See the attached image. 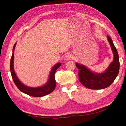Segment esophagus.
<instances>
[{"label":"esophagus","mask_w":126,"mask_h":126,"mask_svg":"<svg viewBox=\"0 0 126 126\" xmlns=\"http://www.w3.org/2000/svg\"><path fill=\"white\" fill-rule=\"evenodd\" d=\"M72 58V55L71 54H69V53H67V54L65 55L64 56L65 61H67L68 60H69V59H71Z\"/></svg>","instance_id":"1"}]
</instances>
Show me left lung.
<instances>
[{
	"label": "left lung",
	"mask_w": 126,
	"mask_h": 126,
	"mask_svg": "<svg viewBox=\"0 0 126 126\" xmlns=\"http://www.w3.org/2000/svg\"><path fill=\"white\" fill-rule=\"evenodd\" d=\"M113 53V60L105 71L98 73L91 71L86 66L76 63L79 69V80L84 87L91 89H102L107 88L118 76L119 70V60L118 52L110 36H107Z\"/></svg>",
	"instance_id": "1"
}]
</instances>
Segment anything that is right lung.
<instances>
[{
    "mask_svg": "<svg viewBox=\"0 0 126 126\" xmlns=\"http://www.w3.org/2000/svg\"><path fill=\"white\" fill-rule=\"evenodd\" d=\"M16 43L14 44L13 48V53L12 58L10 59V72H11L12 77L13 80L15 84L16 85L19 90L22 92L23 93L30 95V96L40 97L46 95L54 90L56 86V83H55L54 75L55 72L57 69L61 65V63H58L54 65L52 68V70L50 72L49 77L48 80L46 83L43 86L38 87H30L20 82L18 78L17 77L16 72L14 69V53L15 47H16Z\"/></svg>",
    "mask_w": 126,
    "mask_h": 126,
    "instance_id": "right-lung-1",
    "label": "right lung"
}]
</instances>
